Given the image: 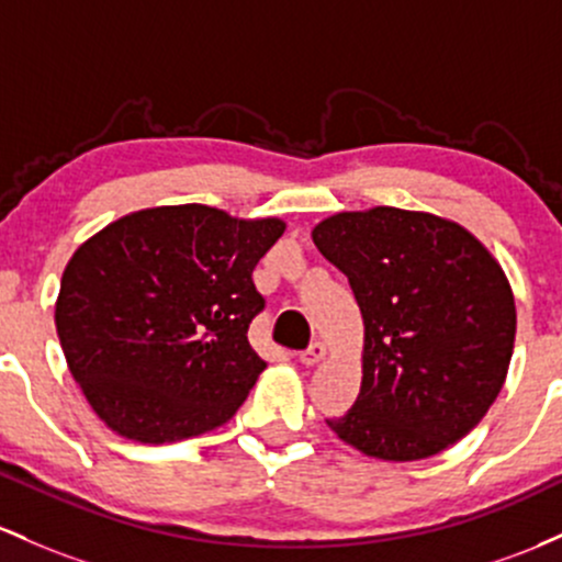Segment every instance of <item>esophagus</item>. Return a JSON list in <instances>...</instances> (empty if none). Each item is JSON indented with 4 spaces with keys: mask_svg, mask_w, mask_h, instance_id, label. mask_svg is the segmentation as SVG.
<instances>
[{
    "mask_svg": "<svg viewBox=\"0 0 562 562\" xmlns=\"http://www.w3.org/2000/svg\"><path fill=\"white\" fill-rule=\"evenodd\" d=\"M326 358V345L324 342H313L311 348L300 352V363L302 366H318Z\"/></svg>",
    "mask_w": 562,
    "mask_h": 562,
    "instance_id": "1",
    "label": "esophagus"
}]
</instances>
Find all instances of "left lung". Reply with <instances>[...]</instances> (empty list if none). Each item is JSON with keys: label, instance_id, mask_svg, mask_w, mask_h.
<instances>
[{"label": "left lung", "instance_id": "1", "mask_svg": "<svg viewBox=\"0 0 562 562\" xmlns=\"http://www.w3.org/2000/svg\"><path fill=\"white\" fill-rule=\"evenodd\" d=\"M313 244L348 276L363 315L361 393L326 419L382 462L449 449L485 417L515 348L513 286L477 236L432 212H337Z\"/></svg>", "mask_w": 562, "mask_h": 562}]
</instances>
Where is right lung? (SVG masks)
<instances>
[{
    "label": "right lung",
    "mask_w": 562,
    "mask_h": 562,
    "mask_svg": "<svg viewBox=\"0 0 562 562\" xmlns=\"http://www.w3.org/2000/svg\"><path fill=\"white\" fill-rule=\"evenodd\" d=\"M283 231L281 217L150 206L74 251L55 329L105 427L159 446L217 430L238 412L268 366L247 339L265 305L251 270Z\"/></svg>",
    "instance_id": "obj_1"
}]
</instances>
